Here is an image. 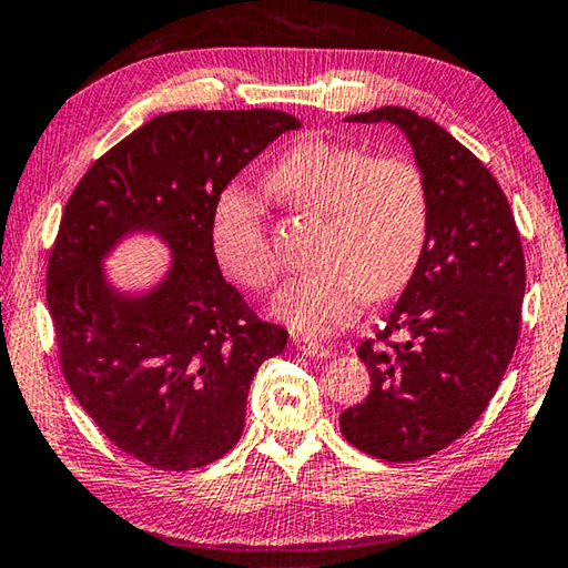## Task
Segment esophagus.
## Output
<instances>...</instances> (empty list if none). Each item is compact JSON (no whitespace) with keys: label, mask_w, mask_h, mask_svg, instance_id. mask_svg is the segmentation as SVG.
Instances as JSON below:
<instances>
[{"label":"esophagus","mask_w":568,"mask_h":568,"mask_svg":"<svg viewBox=\"0 0 568 568\" xmlns=\"http://www.w3.org/2000/svg\"><path fill=\"white\" fill-rule=\"evenodd\" d=\"M293 342H295V347H297L300 352L310 354V357H320V359L329 357V347H325V344L313 342V339H307V337H295Z\"/></svg>","instance_id":"1"}]
</instances>
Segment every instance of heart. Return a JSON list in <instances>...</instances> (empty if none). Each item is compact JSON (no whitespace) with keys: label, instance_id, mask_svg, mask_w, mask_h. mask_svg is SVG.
Wrapping results in <instances>:
<instances>
[{"label":"heart","instance_id":"obj_1","mask_svg":"<svg viewBox=\"0 0 568 568\" xmlns=\"http://www.w3.org/2000/svg\"><path fill=\"white\" fill-rule=\"evenodd\" d=\"M268 186L295 209L325 216L320 271L295 277L273 313L293 329L329 335L359 315L364 300L402 293L428 239V189L418 166L357 144L313 138L273 166ZM211 246L233 281L265 293L281 275L263 209L243 192H224L211 216Z\"/></svg>","mask_w":568,"mask_h":568}]
</instances>
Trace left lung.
Wrapping results in <instances>:
<instances>
[{"mask_svg":"<svg viewBox=\"0 0 568 568\" xmlns=\"http://www.w3.org/2000/svg\"><path fill=\"white\" fill-rule=\"evenodd\" d=\"M382 120L406 132L424 172L428 239L384 329L359 344L372 392L344 410L339 428L372 458L408 463L458 440L490 404L517 347L527 273L513 209L490 170L414 110L347 118Z\"/></svg>","mask_w":568,"mask_h":568,"instance_id":"left-lung-1","label":"left lung"}]
</instances>
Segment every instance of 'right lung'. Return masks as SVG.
I'll use <instances>...</instances> for the list:
<instances>
[{"label": "right lung", "instance_id": "1", "mask_svg": "<svg viewBox=\"0 0 568 568\" xmlns=\"http://www.w3.org/2000/svg\"><path fill=\"white\" fill-rule=\"evenodd\" d=\"M300 120L283 110H176L144 122L91 164L63 209L47 271L61 372L105 438L160 470L226 455L243 433L258 366L287 332L221 275L211 216L243 166ZM150 230L175 261L144 296H122L99 261Z\"/></svg>", "mask_w": 568, "mask_h": 568}]
</instances>
